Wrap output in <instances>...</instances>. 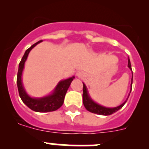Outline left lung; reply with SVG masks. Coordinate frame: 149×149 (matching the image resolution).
Listing matches in <instances>:
<instances>
[{"label":"left lung","mask_w":149,"mask_h":149,"mask_svg":"<svg viewBox=\"0 0 149 149\" xmlns=\"http://www.w3.org/2000/svg\"><path fill=\"white\" fill-rule=\"evenodd\" d=\"M128 67L131 69V61L128 58ZM131 87H132V82H133V77L132 80H131ZM83 103H84V107L85 108L88 110V111L91 112V113H93L98 114V115H103V116H109L111 115V114L114 113L115 112L118 111L119 109H121L122 107L124 106V104L126 103L125 101L122 104H121L120 106L116 107H114V108H107V107H102L101 105L95 103L93 100L89 98V95L87 93V90H86V87L85 86V84H83Z\"/></svg>","instance_id":"8db88e82"}]
</instances>
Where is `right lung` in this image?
<instances>
[{
  "label": "right lung",
  "instance_id": "right-lung-1",
  "mask_svg": "<svg viewBox=\"0 0 149 149\" xmlns=\"http://www.w3.org/2000/svg\"><path fill=\"white\" fill-rule=\"evenodd\" d=\"M42 41V40H40L36 43H35V44H33L25 51V53H24L20 63H19V65H18V74H17V86H18V93H19L21 99L22 100L24 103L29 108L36 112L47 113V112L56 110L63 105L67 90H68L71 83H72V81H73V79L74 77H70V78L66 79L65 81H60L58 85L56 86L53 94L47 96V97H45V98H33L26 93V92L24 89L22 83V71H23L24 65V63L27 60V57L28 56V54L30 50L32 49L33 47H35L38 43L41 42Z\"/></svg>",
  "mask_w": 149,
  "mask_h": 149
}]
</instances>
